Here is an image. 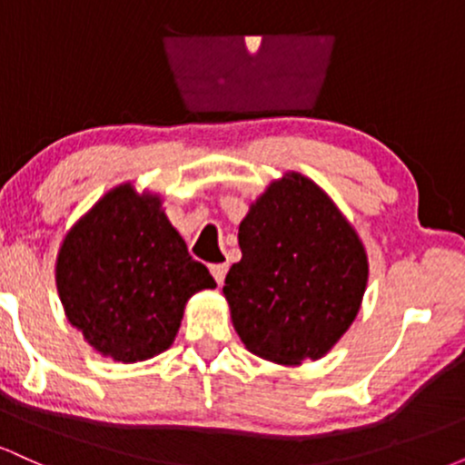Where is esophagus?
Instances as JSON below:
<instances>
[{
	"label": "esophagus",
	"mask_w": 465,
	"mask_h": 465,
	"mask_svg": "<svg viewBox=\"0 0 465 465\" xmlns=\"http://www.w3.org/2000/svg\"><path fill=\"white\" fill-rule=\"evenodd\" d=\"M210 271H212V275H214V280L218 282V284H223V282H225L227 264H212Z\"/></svg>",
	"instance_id": "1"
}]
</instances>
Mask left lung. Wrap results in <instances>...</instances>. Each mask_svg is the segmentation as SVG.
<instances>
[{
	"label": "left lung",
	"mask_w": 465,
	"mask_h": 465,
	"mask_svg": "<svg viewBox=\"0 0 465 465\" xmlns=\"http://www.w3.org/2000/svg\"><path fill=\"white\" fill-rule=\"evenodd\" d=\"M238 244L242 258L223 292L244 348L277 365L328 354L359 314L370 277L343 212L312 179L284 173L249 205Z\"/></svg>",
	"instance_id": "8db88e82"
}]
</instances>
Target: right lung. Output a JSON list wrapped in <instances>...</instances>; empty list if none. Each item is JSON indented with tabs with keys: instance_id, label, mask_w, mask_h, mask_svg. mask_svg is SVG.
Returning a JSON list of instances; mask_svg holds the SVG:
<instances>
[{
	"instance_id": "1",
	"label": "right lung",
	"mask_w": 465,
	"mask_h": 465,
	"mask_svg": "<svg viewBox=\"0 0 465 465\" xmlns=\"http://www.w3.org/2000/svg\"><path fill=\"white\" fill-rule=\"evenodd\" d=\"M56 288L67 322L98 354L140 362L173 345L185 303L216 282L188 253L162 196L137 194L129 181L65 233Z\"/></svg>"
}]
</instances>
